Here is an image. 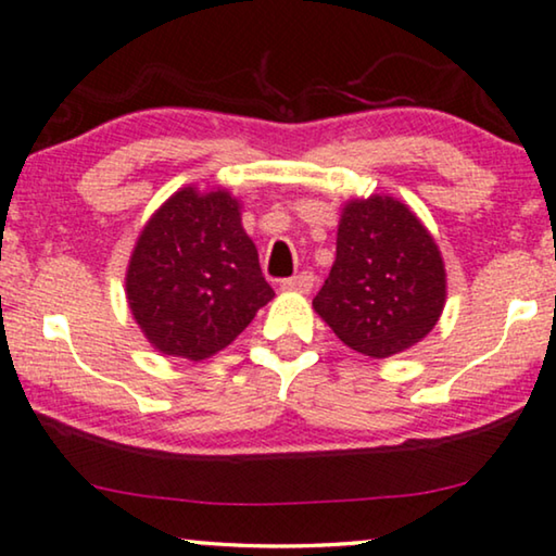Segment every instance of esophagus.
I'll return each instance as SVG.
<instances>
[{"mask_svg": "<svg viewBox=\"0 0 556 556\" xmlns=\"http://www.w3.org/2000/svg\"><path fill=\"white\" fill-rule=\"evenodd\" d=\"M312 287H315V275H312V271H300V275H296V277L281 281V289H285V292H302V294H307Z\"/></svg>", "mask_w": 556, "mask_h": 556, "instance_id": "34e87169", "label": "esophagus"}]
</instances>
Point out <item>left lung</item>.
<instances>
[{
  "label": "left lung",
  "instance_id": "8db88e82",
  "mask_svg": "<svg viewBox=\"0 0 556 556\" xmlns=\"http://www.w3.org/2000/svg\"><path fill=\"white\" fill-rule=\"evenodd\" d=\"M445 304V267L420 218L393 197L353 199L338 226V256L312 307L367 357L426 338Z\"/></svg>",
  "mask_w": 556,
  "mask_h": 556
}]
</instances>
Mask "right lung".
Segmentation results:
<instances>
[{
    "label": "right lung",
    "mask_w": 556,
    "mask_h": 556,
    "mask_svg": "<svg viewBox=\"0 0 556 556\" xmlns=\"http://www.w3.org/2000/svg\"><path fill=\"white\" fill-rule=\"evenodd\" d=\"M125 296L146 340L199 363L231 345L275 289L229 191H176L140 231Z\"/></svg>",
    "instance_id": "right-lung-1"
}]
</instances>
